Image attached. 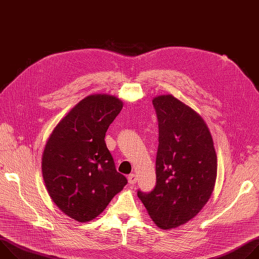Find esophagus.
I'll list each match as a JSON object with an SVG mask.
<instances>
[{
  "label": "esophagus",
  "instance_id": "obj_1",
  "mask_svg": "<svg viewBox=\"0 0 259 259\" xmlns=\"http://www.w3.org/2000/svg\"><path fill=\"white\" fill-rule=\"evenodd\" d=\"M136 180H137V178H136V175L134 173L128 175V181H129L130 184H135Z\"/></svg>",
  "mask_w": 259,
  "mask_h": 259
}]
</instances>
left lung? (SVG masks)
<instances>
[{
	"label": "left lung",
	"mask_w": 259,
	"mask_h": 259,
	"mask_svg": "<svg viewBox=\"0 0 259 259\" xmlns=\"http://www.w3.org/2000/svg\"><path fill=\"white\" fill-rule=\"evenodd\" d=\"M159 122L157 184L137 192L154 223L163 230L187 224L206 205L214 190L217 156L203 118L173 95L153 99Z\"/></svg>",
	"instance_id": "left-lung-1"
}]
</instances>
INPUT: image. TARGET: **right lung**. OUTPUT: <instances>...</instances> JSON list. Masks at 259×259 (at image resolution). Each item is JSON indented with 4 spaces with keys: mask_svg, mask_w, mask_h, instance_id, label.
I'll return each mask as SVG.
<instances>
[{
    "mask_svg": "<svg viewBox=\"0 0 259 259\" xmlns=\"http://www.w3.org/2000/svg\"><path fill=\"white\" fill-rule=\"evenodd\" d=\"M122 107L116 96L89 95L56 125L45 145L47 192L64 214L80 223L97 217L127 184L104 141Z\"/></svg>",
    "mask_w": 259,
    "mask_h": 259,
    "instance_id": "add662e5",
    "label": "right lung"
}]
</instances>
